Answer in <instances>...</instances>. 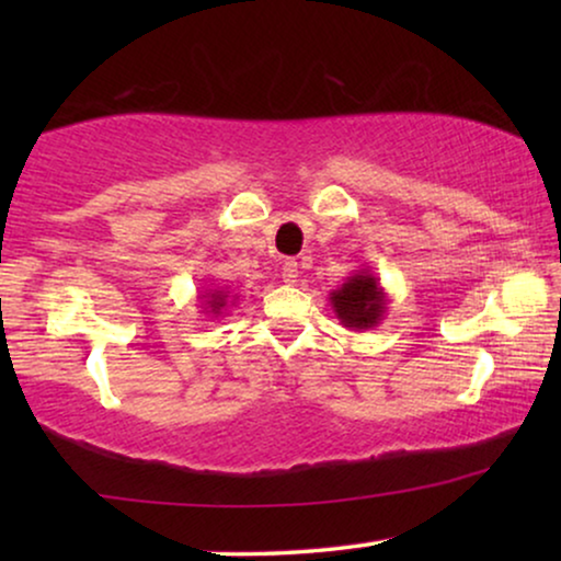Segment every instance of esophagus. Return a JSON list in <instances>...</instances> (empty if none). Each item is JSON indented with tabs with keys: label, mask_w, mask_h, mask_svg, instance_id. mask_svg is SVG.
<instances>
[{
	"label": "esophagus",
	"mask_w": 561,
	"mask_h": 561,
	"mask_svg": "<svg viewBox=\"0 0 561 561\" xmlns=\"http://www.w3.org/2000/svg\"><path fill=\"white\" fill-rule=\"evenodd\" d=\"M280 278H283V283H288V286H294V283L298 280V263H296V260H286V263H283Z\"/></svg>",
	"instance_id": "1"
}]
</instances>
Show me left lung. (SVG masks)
<instances>
[{
    "instance_id": "8db88e82",
    "label": "left lung",
    "mask_w": 561,
    "mask_h": 561,
    "mask_svg": "<svg viewBox=\"0 0 561 561\" xmlns=\"http://www.w3.org/2000/svg\"><path fill=\"white\" fill-rule=\"evenodd\" d=\"M329 304H332L342 327L352 329V332H367V329L378 327L386 317L388 296L380 286L378 275L363 267L329 294Z\"/></svg>"
}]
</instances>
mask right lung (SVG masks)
<instances>
[{
  "label": "right lung",
  "mask_w": 561,
  "mask_h": 561,
  "mask_svg": "<svg viewBox=\"0 0 561 561\" xmlns=\"http://www.w3.org/2000/svg\"><path fill=\"white\" fill-rule=\"evenodd\" d=\"M237 298L240 296L232 294L229 288H206L198 296V301H202V313H209L211 319H217L225 317V311L237 304Z\"/></svg>",
  "instance_id": "add662e5"
}]
</instances>
